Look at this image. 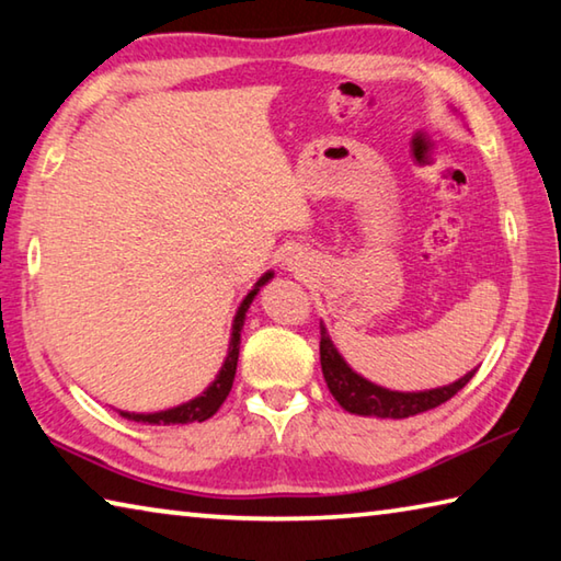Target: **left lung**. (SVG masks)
I'll list each match as a JSON object with an SVG mask.
<instances>
[{
    "mask_svg": "<svg viewBox=\"0 0 561 561\" xmlns=\"http://www.w3.org/2000/svg\"><path fill=\"white\" fill-rule=\"evenodd\" d=\"M321 371H324V381L329 386L331 396L336 398L339 405L348 413L356 415H374V417H411L417 413L438 408L440 403L450 401V398L465 388L474 371L465 374L458 381L443 388H431V391H417V393H401V391H388L383 386H376L366 381L364 376H358L351 368L344 356L339 354L334 341H331L327 327L321 324Z\"/></svg>",
    "mask_w": 561,
    "mask_h": 561,
    "instance_id": "obj_1",
    "label": "left lung"
}]
</instances>
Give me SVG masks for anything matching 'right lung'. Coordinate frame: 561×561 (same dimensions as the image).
Returning a JSON list of instances; mask_svg holds the SVG:
<instances>
[{"label":"right lung","mask_w":561,"mask_h":561,"mask_svg":"<svg viewBox=\"0 0 561 561\" xmlns=\"http://www.w3.org/2000/svg\"><path fill=\"white\" fill-rule=\"evenodd\" d=\"M274 277V272H264L260 282L254 284L250 294L242 299L240 309H237L234 321H232V334H230V348H227V358L220 368V374L215 376V381L205 388V391L193 398V401L180 403L175 408H168V411H158V413H128V411H118L123 417L136 423H148V425H185V423H203L207 417H213L217 413V408L225 403V398L230 396V388L234 381V371H237V358H240V334L244 327V314L250 309L252 299L257 297V291Z\"/></svg>","instance_id":"right-lung-1"}]
</instances>
